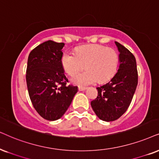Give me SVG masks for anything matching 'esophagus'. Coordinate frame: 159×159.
<instances>
[{
	"label": "esophagus",
	"mask_w": 159,
	"mask_h": 159,
	"mask_svg": "<svg viewBox=\"0 0 159 159\" xmlns=\"http://www.w3.org/2000/svg\"><path fill=\"white\" fill-rule=\"evenodd\" d=\"M86 89V87H84V86H78V90L79 91H84Z\"/></svg>",
	"instance_id": "34e87169"
}]
</instances>
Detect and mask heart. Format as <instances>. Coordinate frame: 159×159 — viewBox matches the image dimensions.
<instances>
[{
  "label": "heart",
  "instance_id": "heart-1",
  "mask_svg": "<svg viewBox=\"0 0 159 159\" xmlns=\"http://www.w3.org/2000/svg\"><path fill=\"white\" fill-rule=\"evenodd\" d=\"M61 65L68 75L73 76L86 67L84 73L73 78L74 84L89 85L98 80L104 83L116 73L119 64V56L113 48L100 45H89L78 47L75 54L65 52L62 54Z\"/></svg>",
  "mask_w": 159,
  "mask_h": 159
}]
</instances>
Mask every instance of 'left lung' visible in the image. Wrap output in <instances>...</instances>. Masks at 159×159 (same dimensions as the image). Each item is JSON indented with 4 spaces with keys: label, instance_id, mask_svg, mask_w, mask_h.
<instances>
[{
    "label": "left lung",
    "instance_id": "8db88e82",
    "mask_svg": "<svg viewBox=\"0 0 159 159\" xmlns=\"http://www.w3.org/2000/svg\"><path fill=\"white\" fill-rule=\"evenodd\" d=\"M119 51L117 73L108 83L97 87L98 97L91 106L100 120L114 121L129 107L138 84V73L134 56L125 47L115 42Z\"/></svg>",
    "mask_w": 159,
    "mask_h": 159
}]
</instances>
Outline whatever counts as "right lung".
I'll return each mask as SVG.
<instances>
[{"label":"right lung","instance_id":"right-lung-1","mask_svg":"<svg viewBox=\"0 0 159 159\" xmlns=\"http://www.w3.org/2000/svg\"><path fill=\"white\" fill-rule=\"evenodd\" d=\"M65 43L48 40L32 50L26 70L30 99L44 119L54 121L64 115L78 92L77 86H67L61 65Z\"/></svg>","mask_w":159,"mask_h":159}]
</instances>
